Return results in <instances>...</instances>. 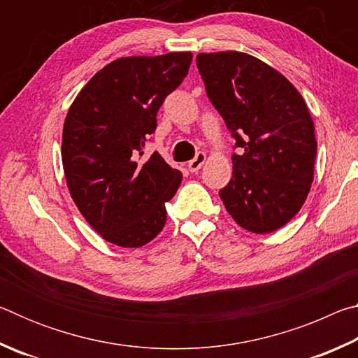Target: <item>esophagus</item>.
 Segmentation results:
<instances>
[{
	"instance_id": "obj_1",
	"label": "esophagus",
	"mask_w": 358,
	"mask_h": 358,
	"mask_svg": "<svg viewBox=\"0 0 358 358\" xmlns=\"http://www.w3.org/2000/svg\"><path fill=\"white\" fill-rule=\"evenodd\" d=\"M205 161H207V155H205V153H197V156L194 157L192 161L187 162V169H189L191 172H197L199 169H201L205 164Z\"/></svg>"
}]
</instances>
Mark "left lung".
I'll use <instances>...</instances> for the list:
<instances>
[{
    "label": "left lung",
    "mask_w": 358,
    "mask_h": 358,
    "mask_svg": "<svg viewBox=\"0 0 358 358\" xmlns=\"http://www.w3.org/2000/svg\"><path fill=\"white\" fill-rule=\"evenodd\" d=\"M197 68L241 148L221 201L240 227L275 232L299 213L314 180L317 142L306 102L280 71L243 52L199 53Z\"/></svg>",
    "instance_id": "obj_1"
}]
</instances>
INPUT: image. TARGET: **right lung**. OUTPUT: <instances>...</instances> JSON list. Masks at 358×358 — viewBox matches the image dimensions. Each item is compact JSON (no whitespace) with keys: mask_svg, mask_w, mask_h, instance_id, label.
<instances>
[{"mask_svg":"<svg viewBox=\"0 0 358 358\" xmlns=\"http://www.w3.org/2000/svg\"><path fill=\"white\" fill-rule=\"evenodd\" d=\"M191 62V52L115 59L90 78L66 115V185L87 222L113 245L141 248L164 227L166 202L183 175L159 153L141 156L157 110Z\"/></svg>","mask_w":358,"mask_h":358,"instance_id":"1","label":"right lung"}]
</instances>
